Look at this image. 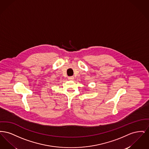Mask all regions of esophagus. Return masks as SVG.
<instances>
[{
  "label": "esophagus",
  "mask_w": 149,
  "mask_h": 149,
  "mask_svg": "<svg viewBox=\"0 0 149 149\" xmlns=\"http://www.w3.org/2000/svg\"><path fill=\"white\" fill-rule=\"evenodd\" d=\"M68 79L70 80H72L74 79V77H68Z\"/></svg>",
  "instance_id": "esophagus-1"
}]
</instances>
